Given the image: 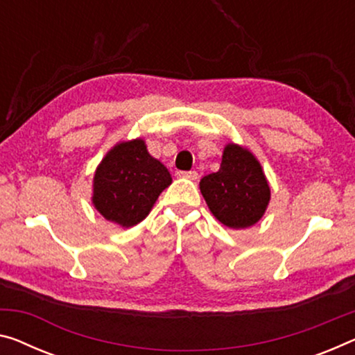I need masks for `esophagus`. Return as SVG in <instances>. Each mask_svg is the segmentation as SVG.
I'll list each match as a JSON object with an SVG mask.
<instances>
[{"label":"esophagus","mask_w":355,"mask_h":355,"mask_svg":"<svg viewBox=\"0 0 355 355\" xmlns=\"http://www.w3.org/2000/svg\"><path fill=\"white\" fill-rule=\"evenodd\" d=\"M178 176L184 178V179H190V181H196V179H198V173L196 171H179Z\"/></svg>","instance_id":"obj_1"}]
</instances>
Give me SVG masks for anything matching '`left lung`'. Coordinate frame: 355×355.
<instances>
[{
    "mask_svg": "<svg viewBox=\"0 0 355 355\" xmlns=\"http://www.w3.org/2000/svg\"><path fill=\"white\" fill-rule=\"evenodd\" d=\"M200 190L212 216L234 230L255 225L271 198L268 179L257 157L234 143L223 147L219 171L201 179Z\"/></svg>",
    "mask_w": 355,
    "mask_h": 355,
    "instance_id": "8db88e82",
    "label": "left lung"
}]
</instances>
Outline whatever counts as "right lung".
I'll return each instance as SVG.
<instances>
[{"instance_id":"add662e5","label":"right lung","mask_w":355,"mask_h":355,"mask_svg":"<svg viewBox=\"0 0 355 355\" xmlns=\"http://www.w3.org/2000/svg\"><path fill=\"white\" fill-rule=\"evenodd\" d=\"M171 182L168 168L149 154L143 138L121 141L96 166L92 205L106 220L130 228L149 216Z\"/></svg>"}]
</instances>
